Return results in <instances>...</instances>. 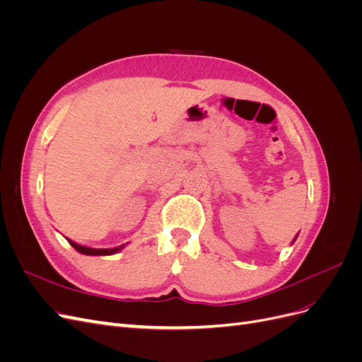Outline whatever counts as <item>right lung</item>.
I'll return each mask as SVG.
<instances>
[{"label": "right lung", "instance_id": "add662e5", "mask_svg": "<svg viewBox=\"0 0 362 362\" xmlns=\"http://www.w3.org/2000/svg\"><path fill=\"white\" fill-rule=\"evenodd\" d=\"M68 242L71 243V246L75 250H78L80 254H83V255H112V254H116V252H119L122 247H125V245H120L117 247H110V249H95V247H87V246L76 245L75 242H72V240H68Z\"/></svg>", "mask_w": 362, "mask_h": 362}]
</instances>
